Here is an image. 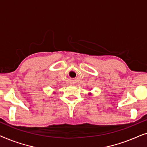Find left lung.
Masks as SVG:
<instances>
[{
  "mask_svg": "<svg viewBox=\"0 0 147 147\" xmlns=\"http://www.w3.org/2000/svg\"><path fill=\"white\" fill-rule=\"evenodd\" d=\"M89 95H91V93H89Z\"/></svg>",
  "mask_w": 147,
  "mask_h": 147,
  "instance_id": "1",
  "label": "left lung"
}]
</instances>
